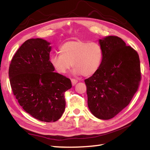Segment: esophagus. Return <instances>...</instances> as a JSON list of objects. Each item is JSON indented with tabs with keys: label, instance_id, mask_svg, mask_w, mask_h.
I'll return each instance as SVG.
<instances>
[{
	"label": "esophagus",
	"instance_id": "obj_1",
	"mask_svg": "<svg viewBox=\"0 0 150 150\" xmlns=\"http://www.w3.org/2000/svg\"><path fill=\"white\" fill-rule=\"evenodd\" d=\"M71 83H72L73 86L75 85L78 82V81L77 79H71Z\"/></svg>",
	"mask_w": 150,
	"mask_h": 150
}]
</instances>
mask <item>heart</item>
Wrapping results in <instances>:
<instances>
[{"mask_svg":"<svg viewBox=\"0 0 150 150\" xmlns=\"http://www.w3.org/2000/svg\"><path fill=\"white\" fill-rule=\"evenodd\" d=\"M59 50L50 57L51 65L59 74H65L73 65L74 74L88 77L97 72L103 62V50L96 42L71 40Z\"/></svg>","mask_w":150,"mask_h":150,"instance_id":"b5f03b06","label":"heart"}]
</instances>
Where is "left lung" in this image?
I'll use <instances>...</instances> for the list:
<instances>
[{"label":"left lung","mask_w":150,"mask_h":150,"mask_svg":"<svg viewBox=\"0 0 150 150\" xmlns=\"http://www.w3.org/2000/svg\"><path fill=\"white\" fill-rule=\"evenodd\" d=\"M103 59L97 72L85 80L87 104L98 119L109 120L126 107L141 80L139 55L120 38L109 35L98 40Z\"/></svg>","instance_id":"obj_1"}]
</instances>
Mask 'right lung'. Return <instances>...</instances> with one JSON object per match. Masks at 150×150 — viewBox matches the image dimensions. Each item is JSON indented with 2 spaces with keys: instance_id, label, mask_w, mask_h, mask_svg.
Segmentation results:
<instances>
[{
  "instance_id": "add662e5",
  "label": "right lung",
  "mask_w": 150,
  "mask_h": 150,
  "mask_svg": "<svg viewBox=\"0 0 150 150\" xmlns=\"http://www.w3.org/2000/svg\"><path fill=\"white\" fill-rule=\"evenodd\" d=\"M50 42L26 40L10 64L8 75L14 95L24 110L35 119L51 122L65 108L64 93L71 88L69 79L54 72L51 65Z\"/></svg>"
}]
</instances>
